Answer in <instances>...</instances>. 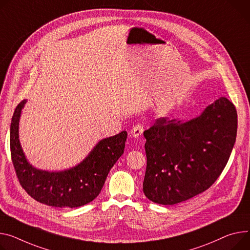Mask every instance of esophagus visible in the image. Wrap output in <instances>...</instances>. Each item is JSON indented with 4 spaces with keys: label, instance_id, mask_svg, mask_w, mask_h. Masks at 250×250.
Instances as JSON below:
<instances>
[{
    "label": "esophagus",
    "instance_id": "esophagus-1",
    "mask_svg": "<svg viewBox=\"0 0 250 250\" xmlns=\"http://www.w3.org/2000/svg\"><path fill=\"white\" fill-rule=\"evenodd\" d=\"M143 131H144L143 125H142V124H136L135 126H134V127L132 128V130H131V135H132L133 137L137 138V137H139V136L141 135V134L143 133Z\"/></svg>",
    "mask_w": 250,
    "mask_h": 250
}]
</instances>
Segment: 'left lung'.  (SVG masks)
<instances>
[{
	"mask_svg": "<svg viewBox=\"0 0 250 250\" xmlns=\"http://www.w3.org/2000/svg\"><path fill=\"white\" fill-rule=\"evenodd\" d=\"M236 133V109L225 97L194 119H156L144 131L145 196L158 204L173 205L202 193L226 166Z\"/></svg>",
	"mask_w": 250,
	"mask_h": 250,
	"instance_id": "1",
	"label": "left lung"
}]
</instances>
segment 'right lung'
<instances>
[{
    "instance_id": "obj_1",
    "label": "right lung",
    "mask_w": 250,
    "mask_h": 250,
    "mask_svg": "<svg viewBox=\"0 0 250 250\" xmlns=\"http://www.w3.org/2000/svg\"><path fill=\"white\" fill-rule=\"evenodd\" d=\"M27 100L18 104L10 128L12 162L19 182L35 200L54 207H79L99 195L111 168L124 153L127 132L102 139L77 166L58 172L33 167L19 140V121Z\"/></svg>"
}]
</instances>
